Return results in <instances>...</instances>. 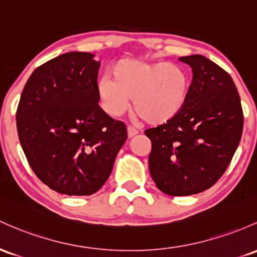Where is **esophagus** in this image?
<instances>
[{"label":"esophagus","instance_id":"esophagus-1","mask_svg":"<svg viewBox=\"0 0 257 257\" xmlns=\"http://www.w3.org/2000/svg\"><path fill=\"white\" fill-rule=\"evenodd\" d=\"M126 133H128V138H133L134 135L138 134V131L134 128V126L129 125L128 128H126Z\"/></svg>","mask_w":257,"mask_h":257}]
</instances>
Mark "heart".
Here are the masks:
<instances>
[{"label":"heart","instance_id":"1","mask_svg":"<svg viewBox=\"0 0 257 257\" xmlns=\"http://www.w3.org/2000/svg\"><path fill=\"white\" fill-rule=\"evenodd\" d=\"M112 75H103L97 84L101 107L111 117L124 113L133 98L134 109L145 122L163 124L187 102L189 75L179 64L124 58L114 64Z\"/></svg>","mask_w":257,"mask_h":257}]
</instances>
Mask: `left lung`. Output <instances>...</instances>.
Listing matches in <instances>:
<instances>
[{
    "instance_id": "8db88e82",
    "label": "left lung",
    "mask_w": 257,
    "mask_h": 257,
    "mask_svg": "<svg viewBox=\"0 0 257 257\" xmlns=\"http://www.w3.org/2000/svg\"><path fill=\"white\" fill-rule=\"evenodd\" d=\"M193 69L187 102L173 119L145 131L149 170L171 196L199 194L222 177L240 142L244 115L232 77L205 56L180 57Z\"/></svg>"
}]
</instances>
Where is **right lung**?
Returning a JSON list of instances; mask_svg holds the SVG:
<instances>
[{
  "label": "right lung",
  "instance_id": "right-lung-1",
  "mask_svg": "<svg viewBox=\"0 0 257 257\" xmlns=\"http://www.w3.org/2000/svg\"><path fill=\"white\" fill-rule=\"evenodd\" d=\"M98 68L92 53H63L34 70L22 92V149L38 178L60 194L96 193L126 140L124 123L98 106Z\"/></svg>",
  "mask_w": 257,
  "mask_h": 257
}]
</instances>
